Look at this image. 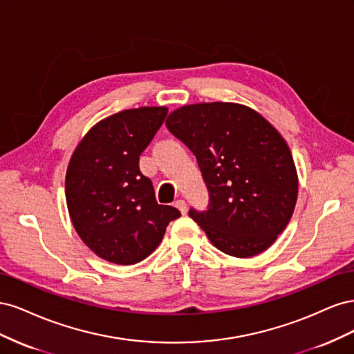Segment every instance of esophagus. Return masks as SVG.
I'll return each mask as SVG.
<instances>
[{"label":"esophagus","mask_w":354,"mask_h":354,"mask_svg":"<svg viewBox=\"0 0 354 354\" xmlns=\"http://www.w3.org/2000/svg\"><path fill=\"white\" fill-rule=\"evenodd\" d=\"M174 207H176L181 214H183V216H185V214L187 212V203H186V201H185V199H178V201H176Z\"/></svg>","instance_id":"1"}]
</instances>
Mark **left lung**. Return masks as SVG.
<instances>
[{"instance_id": "1", "label": "left lung", "mask_w": 354, "mask_h": 354, "mask_svg": "<svg viewBox=\"0 0 354 354\" xmlns=\"http://www.w3.org/2000/svg\"><path fill=\"white\" fill-rule=\"evenodd\" d=\"M171 134L196 156L208 207L189 209L224 254L266 251L288 226L298 180L286 142L264 118L236 103L183 106L167 118Z\"/></svg>"}]
</instances>
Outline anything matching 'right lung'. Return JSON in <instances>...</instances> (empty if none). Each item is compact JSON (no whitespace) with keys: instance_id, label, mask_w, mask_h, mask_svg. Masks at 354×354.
I'll use <instances>...</instances> for the list:
<instances>
[{"instance_id":"add662e5","label":"right lung","mask_w":354,"mask_h":354,"mask_svg":"<svg viewBox=\"0 0 354 354\" xmlns=\"http://www.w3.org/2000/svg\"><path fill=\"white\" fill-rule=\"evenodd\" d=\"M168 109L118 112L94 125L73 152L66 173V202L75 230L88 248L115 264L151 255L180 211L159 205L138 158Z\"/></svg>"}]
</instances>
